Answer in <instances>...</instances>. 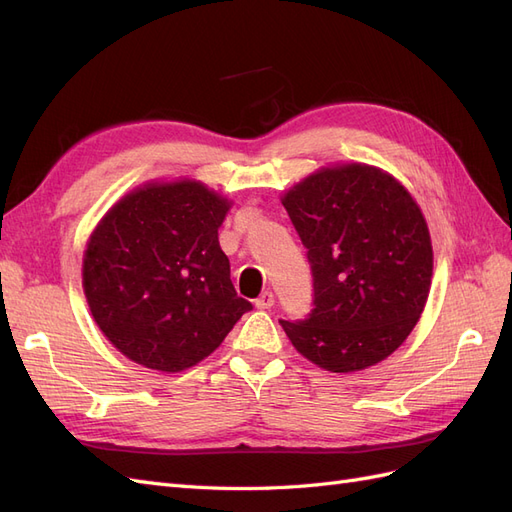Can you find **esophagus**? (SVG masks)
Here are the masks:
<instances>
[{
	"label": "esophagus",
	"instance_id": "esophagus-1",
	"mask_svg": "<svg viewBox=\"0 0 512 512\" xmlns=\"http://www.w3.org/2000/svg\"><path fill=\"white\" fill-rule=\"evenodd\" d=\"M273 303H275V297H273L271 290H265V292H262L260 297L256 299V307H258V309H269V307H273Z\"/></svg>",
	"mask_w": 512,
	"mask_h": 512
}]
</instances>
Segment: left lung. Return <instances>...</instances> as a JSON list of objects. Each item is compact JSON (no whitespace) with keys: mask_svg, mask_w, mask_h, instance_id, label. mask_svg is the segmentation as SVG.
Returning <instances> with one entry per match:
<instances>
[{"mask_svg":"<svg viewBox=\"0 0 512 512\" xmlns=\"http://www.w3.org/2000/svg\"><path fill=\"white\" fill-rule=\"evenodd\" d=\"M282 203L314 277L312 312L280 320L292 346L335 374L380 363L406 342L429 297L421 209L397 179L365 164L322 168Z\"/></svg>","mask_w":512,"mask_h":512,"instance_id":"obj_1","label":"left lung"}]
</instances>
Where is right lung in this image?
<instances>
[{
	"label": "right lung",
	"mask_w": 512,
	"mask_h": 512,
	"mask_svg": "<svg viewBox=\"0 0 512 512\" xmlns=\"http://www.w3.org/2000/svg\"><path fill=\"white\" fill-rule=\"evenodd\" d=\"M228 200L198 181L149 183L104 215L83 258V288L102 333L138 365L203 361L252 309L218 241Z\"/></svg>",
	"instance_id": "right-lung-1"
}]
</instances>
